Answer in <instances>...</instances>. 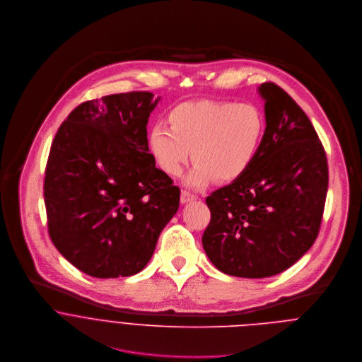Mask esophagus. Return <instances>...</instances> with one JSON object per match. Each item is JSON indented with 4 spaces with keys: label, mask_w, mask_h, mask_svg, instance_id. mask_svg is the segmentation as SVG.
<instances>
[{
    "label": "esophagus",
    "mask_w": 362,
    "mask_h": 362,
    "mask_svg": "<svg viewBox=\"0 0 362 362\" xmlns=\"http://www.w3.org/2000/svg\"><path fill=\"white\" fill-rule=\"evenodd\" d=\"M194 199H197V197L194 195V194H191L189 191H182L181 192V202L182 204H187V202H189V201H194Z\"/></svg>",
    "instance_id": "1"
}]
</instances>
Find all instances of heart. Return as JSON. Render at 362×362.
I'll return each mask as SVG.
<instances>
[{
  "mask_svg": "<svg viewBox=\"0 0 362 362\" xmlns=\"http://www.w3.org/2000/svg\"><path fill=\"white\" fill-rule=\"evenodd\" d=\"M170 127L156 123L147 134L148 151L170 177H180L194 157L188 185L202 188L218 178L233 182L254 164L264 137L265 117L252 104L187 101L167 114Z\"/></svg>",
  "mask_w": 362,
  "mask_h": 362,
  "instance_id": "1",
  "label": "heart"
}]
</instances>
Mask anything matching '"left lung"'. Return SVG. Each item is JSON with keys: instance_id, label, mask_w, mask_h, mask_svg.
Instances as JSON below:
<instances>
[{"instance_id": "obj_1", "label": "left lung", "mask_w": 362, "mask_h": 362, "mask_svg": "<svg viewBox=\"0 0 362 362\" xmlns=\"http://www.w3.org/2000/svg\"><path fill=\"white\" fill-rule=\"evenodd\" d=\"M265 137L251 168L206 197L211 222L202 244L212 264L241 278H265L293 265L316 240L329 167L303 110L264 83Z\"/></svg>"}]
</instances>
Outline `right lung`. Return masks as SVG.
<instances>
[{"label":"right lung","mask_w":362,"mask_h":362,"mask_svg":"<svg viewBox=\"0 0 362 362\" xmlns=\"http://www.w3.org/2000/svg\"><path fill=\"white\" fill-rule=\"evenodd\" d=\"M158 100L132 91L86 101L53 139L43 184L49 236L91 276L140 272L178 211L180 188L147 146Z\"/></svg>","instance_id":"right-lung-1"}]
</instances>
